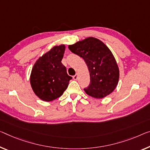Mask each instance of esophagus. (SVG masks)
Here are the masks:
<instances>
[{
  "label": "esophagus",
  "mask_w": 150,
  "mask_h": 150,
  "mask_svg": "<svg viewBox=\"0 0 150 150\" xmlns=\"http://www.w3.org/2000/svg\"><path fill=\"white\" fill-rule=\"evenodd\" d=\"M73 78H74V80H77L78 79V74H75Z\"/></svg>",
  "instance_id": "esophagus-1"
}]
</instances>
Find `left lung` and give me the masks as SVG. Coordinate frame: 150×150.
<instances>
[{"label":"left lung","mask_w":150,"mask_h":150,"mask_svg":"<svg viewBox=\"0 0 150 150\" xmlns=\"http://www.w3.org/2000/svg\"><path fill=\"white\" fill-rule=\"evenodd\" d=\"M68 48L82 57L88 66L91 82L84 88L87 94L103 98L114 91L118 84L119 70L113 55L104 43L88 38L69 45Z\"/></svg>","instance_id":"left-lung-1"}]
</instances>
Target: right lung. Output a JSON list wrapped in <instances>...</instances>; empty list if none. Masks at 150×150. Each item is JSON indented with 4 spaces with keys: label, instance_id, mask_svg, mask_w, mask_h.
I'll use <instances>...</instances> for the list:
<instances>
[{
    "label": "right lung",
    "instance_id": "obj_1",
    "mask_svg": "<svg viewBox=\"0 0 150 150\" xmlns=\"http://www.w3.org/2000/svg\"><path fill=\"white\" fill-rule=\"evenodd\" d=\"M64 52V45L54 46L34 64L30 82L33 92L41 100L52 101L59 97L72 80L62 63Z\"/></svg>",
    "mask_w": 150,
    "mask_h": 150
}]
</instances>
